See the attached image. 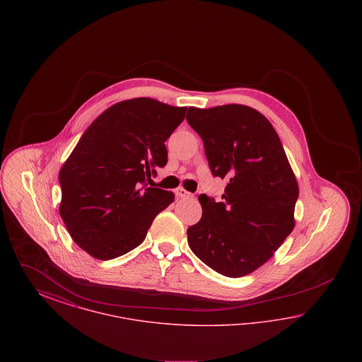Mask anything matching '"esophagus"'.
Returning <instances> with one entry per match:
<instances>
[{
	"instance_id": "1",
	"label": "esophagus",
	"mask_w": 362,
	"mask_h": 362,
	"mask_svg": "<svg viewBox=\"0 0 362 362\" xmlns=\"http://www.w3.org/2000/svg\"><path fill=\"white\" fill-rule=\"evenodd\" d=\"M175 194H176L177 198H192V194L185 189H182V187L175 189Z\"/></svg>"
}]
</instances>
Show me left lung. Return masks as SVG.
<instances>
[{"label":"left lung","mask_w":362,"mask_h":362,"mask_svg":"<svg viewBox=\"0 0 362 362\" xmlns=\"http://www.w3.org/2000/svg\"><path fill=\"white\" fill-rule=\"evenodd\" d=\"M213 176L226 179L221 201L201 194L202 217L187 229L191 251L214 272H255L292 233L298 186L272 123L259 111L226 104L189 107Z\"/></svg>","instance_id":"left-lung-1"}]
</instances>
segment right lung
<instances>
[{"label":"right lung","mask_w":362,"mask_h":362,"mask_svg":"<svg viewBox=\"0 0 362 362\" xmlns=\"http://www.w3.org/2000/svg\"><path fill=\"white\" fill-rule=\"evenodd\" d=\"M186 107L151 98L114 104L86 129L59 171V214L74 243L108 260L134 250L173 192L146 187L168 161L165 141Z\"/></svg>","instance_id":"right-lung-1"}]
</instances>
